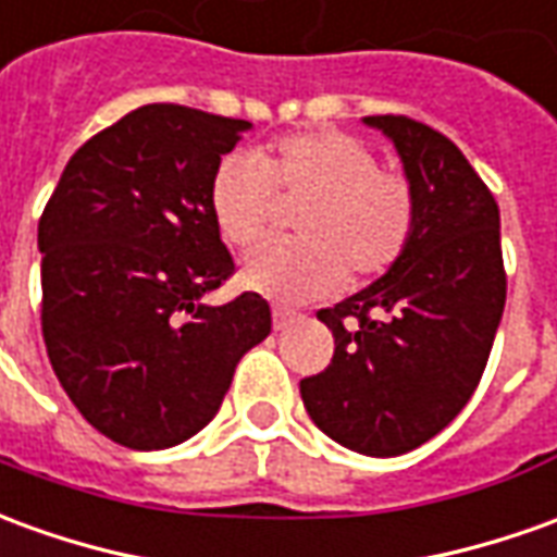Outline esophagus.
Returning <instances> with one entry per match:
<instances>
[{"label":"esophagus","mask_w":557,"mask_h":557,"mask_svg":"<svg viewBox=\"0 0 557 557\" xmlns=\"http://www.w3.org/2000/svg\"><path fill=\"white\" fill-rule=\"evenodd\" d=\"M295 319H298V313H295V310H286V307H274V329H277V332H283V329H286V325H292Z\"/></svg>","instance_id":"1"}]
</instances>
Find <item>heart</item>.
<instances>
[{"label": "heart", "mask_w": 557, "mask_h": 557, "mask_svg": "<svg viewBox=\"0 0 557 557\" xmlns=\"http://www.w3.org/2000/svg\"><path fill=\"white\" fill-rule=\"evenodd\" d=\"M277 201H305L295 240L262 244L244 259L240 283L277 301H310L344 283L386 274L413 240L416 196L398 171L380 169L368 144L346 132H298L256 157L228 153L213 169L208 208L228 244L252 247Z\"/></svg>", "instance_id": "heart-1"}]
</instances>
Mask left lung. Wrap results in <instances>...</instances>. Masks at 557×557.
<instances>
[{
	"mask_svg": "<svg viewBox=\"0 0 557 557\" xmlns=\"http://www.w3.org/2000/svg\"><path fill=\"white\" fill-rule=\"evenodd\" d=\"M395 144L416 196L407 252L368 289L319 310L332 364L301 380L307 413L373 458L441 434L480 386L507 301L500 211L465 153L410 116H364Z\"/></svg>",
	"mask_w": 557,
	"mask_h": 557,
	"instance_id": "obj_1",
	"label": "left lung"
}]
</instances>
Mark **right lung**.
<instances>
[{
	"label": "right lung",
	"mask_w": 557,
	"mask_h": 557,
	"mask_svg": "<svg viewBox=\"0 0 557 557\" xmlns=\"http://www.w3.org/2000/svg\"><path fill=\"white\" fill-rule=\"evenodd\" d=\"M252 129L144 104L92 135L38 220L41 332L81 416L126 449H169L211 422L271 307H211L235 262L208 208L213 169Z\"/></svg>",
	"instance_id": "add662e5"
}]
</instances>
